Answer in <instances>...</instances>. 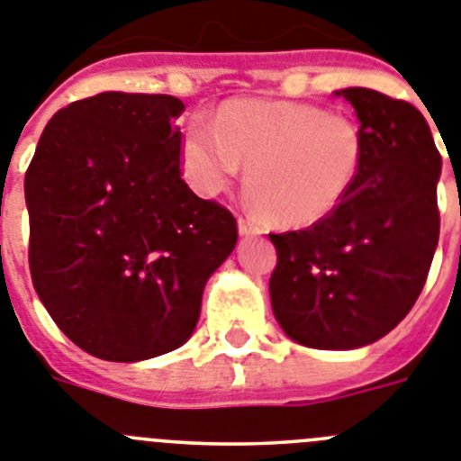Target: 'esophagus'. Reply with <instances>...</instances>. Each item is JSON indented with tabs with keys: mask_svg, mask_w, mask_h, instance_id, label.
Here are the masks:
<instances>
[{
	"mask_svg": "<svg viewBox=\"0 0 461 461\" xmlns=\"http://www.w3.org/2000/svg\"><path fill=\"white\" fill-rule=\"evenodd\" d=\"M239 234L240 236H259L264 234V227L252 218H239Z\"/></svg>",
	"mask_w": 461,
	"mask_h": 461,
	"instance_id": "esophagus-1",
	"label": "esophagus"
}]
</instances>
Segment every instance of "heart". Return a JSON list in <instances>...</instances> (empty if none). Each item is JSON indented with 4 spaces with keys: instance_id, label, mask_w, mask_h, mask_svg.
Returning <instances> with one entry per match:
<instances>
[{
    "instance_id": "heart-1",
    "label": "heart",
    "mask_w": 461,
    "mask_h": 461,
    "mask_svg": "<svg viewBox=\"0 0 461 461\" xmlns=\"http://www.w3.org/2000/svg\"><path fill=\"white\" fill-rule=\"evenodd\" d=\"M185 176L218 194L248 165L246 185L264 213L285 227L329 218L354 190L365 160L360 123L310 103L239 98L215 122L194 117L181 144Z\"/></svg>"
}]
</instances>
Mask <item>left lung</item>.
Returning a JSON list of instances; mask_svg holds the SVG:
<instances>
[{"instance_id":"left-lung-1","label":"left lung","mask_w":461,"mask_h":461,"mask_svg":"<svg viewBox=\"0 0 461 461\" xmlns=\"http://www.w3.org/2000/svg\"><path fill=\"white\" fill-rule=\"evenodd\" d=\"M354 105L365 160L342 204L308 230L268 234V280L282 330L312 349H358L391 333L420 296L438 243L441 153L425 117L375 89L335 91Z\"/></svg>"}]
</instances>
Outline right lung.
Returning a JSON list of instances; mask_svg holds the SVG:
<instances>
[{"instance_id":"obj_1","label":"right lung","mask_w":461,"mask_h":461,"mask_svg":"<svg viewBox=\"0 0 461 461\" xmlns=\"http://www.w3.org/2000/svg\"><path fill=\"white\" fill-rule=\"evenodd\" d=\"M184 103L105 91L50 119L24 174L29 271L61 333L135 363L193 335L236 218L181 179Z\"/></svg>"}]
</instances>
